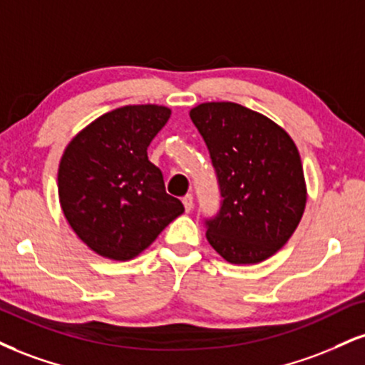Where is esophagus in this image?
<instances>
[{
	"label": "esophagus",
	"mask_w": 365,
	"mask_h": 365,
	"mask_svg": "<svg viewBox=\"0 0 365 365\" xmlns=\"http://www.w3.org/2000/svg\"><path fill=\"white\" fill-rule=\"evenodd\" d=\"M182 202H183V205H185L187 212H190L192 207H194V197H192V194H187V195L182 199Z\"/></svg>",
	"instance_id": "obj_1"
}]
</instances>
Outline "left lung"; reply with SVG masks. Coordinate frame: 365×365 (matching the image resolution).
Returning <instances> with one entry per match:
<instances>
[{"label":"left lung","instance_id":"obj_1","mask_svg":"<svg viewBox=\"0 0 365 365\" xmlns=\"http://www.w3.org/2000/svg\"><path fill=\"white\" fill-rule=\"evenodd\" d=\"M190 118L209 149L221 205L204 217L205 236L230 263H258L280 250L306 205L299 151L284 129L232 102L192 108Z\"/></svg>","mask_w":365,"mask_h":365}]
</instances>
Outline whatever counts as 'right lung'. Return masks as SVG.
<instances>
[{"label":"right lung","instance_id":"add662e5","mask_svg":"<svg viewBox=\"0 0 365 365\" xmlns=\"http://www.w3.org/2000/svg\"><path fill=\"white\" fill-rule=\"evenodd\" d=\"M170 108L127 105L91 122L61 158V207L80 240L102 257L130 260L183 212L166 194L148 146L163 129Z\"/></svg>","mask_w":365,"mask_h":365}]
</instances>
